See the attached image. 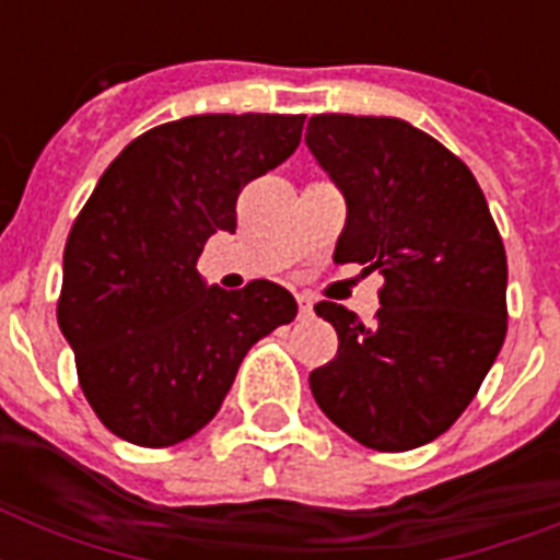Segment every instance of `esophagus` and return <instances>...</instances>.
<instances>
[{"instance_id": "esophagus-1", "label": "esophagus", "mask_w": 560, "mask_h": 560, "mask_svg": "<svg viewBox=\"0 0 560 560\" xmlns=\"http://www.w3.org/2000/svg\"><path fill=\"white\" fill-rule=\"evenodd\" d=\"M296 302H299V311H302V314H311V307H314V299L307 296V293H296Z\"/></svg>"}]
</instances>
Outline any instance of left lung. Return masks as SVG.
<instances>
[{"label": "left lung", "mask_w": 560, "mask_h": 560, "mask_svg": "<svg viewBox=\"0 0 560 560\" xmlns=\"http://www.w3.org/2000/svg\"><path fill=\"white\" fill-rule=\"evenodd\" d=\"M305 142L349 209L334 261L383 276L372 325L314 307L340 349L311 392L360 444L412 451L451 430L503 349V237L468 165L400 118L314 116Z\"/></svg>", "instance_id": "obj_1"}]
</instances>
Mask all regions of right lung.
<instances>
[{"label": "right lung", "mask_w": 560, "mask_h": 560, "mask_svg": "<svg viewBox=\"0 0 560 560\" xmlns=\"http://www.w3.org/2000/svg\"><path fill=\"white\" fill-rule=\"evenodd\" d=\"M305 116H188L109 162L74 218L57 325L81 389L109 433L168 447L218 416L253 342L293 323L296 299L267 279L206 288L197 258L235 232L246 183L299 148Z\"/></svg>", "instance_id": "1"}]
</instances>
